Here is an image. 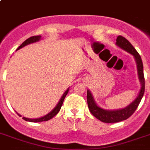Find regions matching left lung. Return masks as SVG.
Returning a JSON list of instances; mask_svg holds the SVG:
<instances>
[{
    "label": "left lung",
    "mask_w": 150,
    "mask_h": 150,
    "mask_svg": "<svg viewBox=\"0 0 150 150\" xmlns=\"http://www.w3.org/2000/svg\"><path fill=\"white\" fill-rule=\"evenodd\" d=\"M117 45L122 48L123 50L128 51L131 54H132L135 57V61L137 63L138 68V74H139V78L140 82H141V89L137 98L135 99L131 104H129L128 107L121 110H103L102 108L99 107L96 104L94 101L93 97L92 96L91 93L89 90H87V103H88V107H89V111L95 117L99 119L100 121L104 123H116L119 121H124L130 117L133 114V113L137 109L138 106L141 102L143 94L145 92V78L144 73H143V64H142V59L140 57L139 54L136 51L134 47L130 43V42L126 40L125 37L121 36H118L116 40Z\"/></svg>",
    "instance_id": "1"
}]
</instances>
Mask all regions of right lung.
Returning <instances> with one entry per match:
<instances>
[{
  "label": "right lung",
  "mask_w": 150,
  "mask_h": 150,
  "mask_svg": "<svg viewBox=\"0 0 150 150\" xmlns=\"http://www.w3.org/2000/svg\"><path fill=\"white\" fill-rule=\"evenodd\" d=\"M40 38H41V36H31V37H29V39H27L26 40L24 41V42H23V43H22V44H21V45L18 47V48L17 50L20 49V48L23 47H25V46L28 45V44H29V43H35V42H36V41H39L40 40ZM68 90H69V89H67V90L65 91V93L63 94V96H61V100H60V101L58 102L57 105L56 107H55V108H54V109L51 112H50L49 114H47V115H45L44 117H40V118H36V119H29V118H26V117H23L22 118L24 119L25 121H30V122H41V121H49L50 119H51L53 117L55 116V115H56V114H57L59 111H60L61 106H62V104H63L64 100V98H65L66 95L68 94ZM18 115H19V114H18Z\"/></svg>",
  "instance_id": "obj_1"
}]
</instances>
